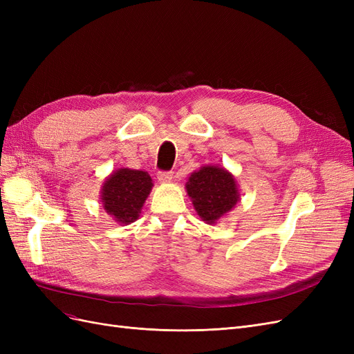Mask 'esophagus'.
Segmentation results:
<instances>
[{
  "label": "esophagus",
  "instance_id": "esophagus-1",
  "mask_svg": "<svg viewBox=\"0 0 354 354\" xmlns=\"http://www.w3.org/2000/svg\"><path fill=\"white\" fill-rule=\"evenodd\" d=\"M158 180L160 183H169L173 180V173L171 171H160V173H158Z\"/></svg>",
  "mask_w": 354,
  "mask_h": 354
}]
</instances>
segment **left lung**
Masks as SVG:
<instances>
[{
    "mask_svg": "<svg viewBox=\"0 0 354 354\" xmlns=\"http://www.w3.org/2000/svg\"><path fill=\"white\" fill-rule=\"evenodd\" d=\"M186 192L199 218L211 226L241 201L236 178L218 165H202L194 171L187 178Z\"/></svg>",
    "mask_w": 354,
    "mask_h": 354,
    "instance_id": "obj_1",
    "label": "left lung"
}]
</instances>
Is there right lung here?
I'll return each instance as SVG.
<instances>
[{"label": "right lung", "instance_id": "obj_1", "mask_svg": "<svg viewBox=\"0 0 354 354\" xmlns=\"http://www.w3.org/2000/svg\"><path fill=\"white\" fill-rule=\"evenodd\" d=\"M153 181L146 171L118 168L104 178L100 190L103 209L116 221L127 226L134 223L151 195Z\"/></svg>", "mask_w": 354, "mask_h": 354}]
</instances>
